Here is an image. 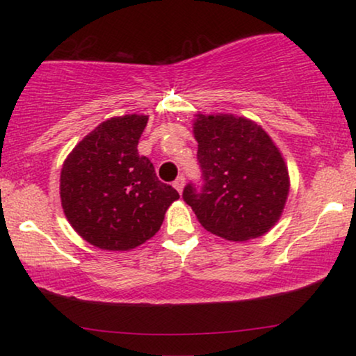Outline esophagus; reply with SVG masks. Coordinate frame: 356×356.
<instances>
[{
	"instance_id": "obj_1",
	"label": "esophagus",
	"mask_w": 356,
	"mask_h": 356,
	"mask_svg": "<svg viewBox=\"0 0 356 356\" xmlns=\"http://www.w3.org/2000/svg\"><path fill=\"white\" fill-rule=\"evenodd\" d=\"M173 186L177 188V191H178V193H181V191H183V188H184V177H183V175H179V177H178L177 179H175V181H173Z\"/></svg>"
}]
</instances>
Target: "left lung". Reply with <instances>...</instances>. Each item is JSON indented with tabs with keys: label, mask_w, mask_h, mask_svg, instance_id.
<instances>
[{
	"label": "left lung",
	"mask_w": 356,
	"mask_h": 356,
	"mask_svg": "<svg viewBox=\"0 0 356 356\" xmlns=\"http://www.w3.org/2000/svg\"><path fill=\"white\" fill-rule=\"evenodd\" d=\"M201 186L183 199L207 232L233 241L264 235L289 196V170L261 126L233 115H197L194 123Z\"/></svg>",
	"instance_id": "1"
}]
</instances>
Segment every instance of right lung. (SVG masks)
I'll use <instances>...</instances> for the list:
<instances>
[{"mask_svg": "<svg viewBox=\"0 0 356 356\" xmlns=\"http://www.w3.org/2000/svg\"><path fill=\"white\" fill-rule=\"evenodd\" d=\"M145 124L144 115L106 120L63 163L65 216L86 241L102 250L126 251L143 245L159 232L170 204L179 197L138 152Z\"/></svg>", "mask_w": 356, "mask_h": 356, "instance_id": "add662e5", "label": "right lung"}]
</instances>
